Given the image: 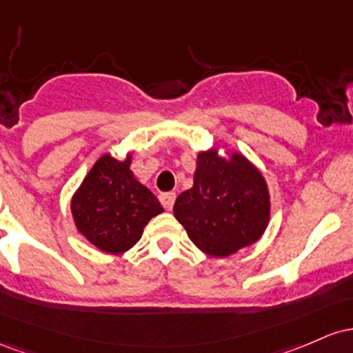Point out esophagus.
<instances>
[{"instance_id":"1","label":"esophagus","mask_w":353,"mask_h":353,"mask_svg":"<svg viewBox=\"0 0 353 353\" xmlns=\"http://www.w3.org/2000/svg\"><path fill=\"white\" fill-rule=\"evenodd\" d=\"M175 198H176V195L173 192L161 193L160 201H161V205H163V208L165 210H172L173 208V203H175Z\"/></svg>"}]
</instances>
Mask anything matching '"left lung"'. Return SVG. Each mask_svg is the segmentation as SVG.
Returning <instances> with one entry per match:
<instances>
[{"label":"left lung","instance_id":"8db88e82","mask_svg":"<svg viewBox=\"0 0 353 353\" xmlns=\"http://www.w3.org/2000/svg\"><path fill=\"white\" fill-rule=\"evenodd\" d=\"M173 213L200 250L228 256L262 236L270 196L247 158L233 153L225 160L208 150L198 155L193 187L178 195Z\"/></svg>","mask_w":353,"mask_h":353}]
</instances>
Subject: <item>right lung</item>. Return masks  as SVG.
<instances>
[{
	"label": "right lung",
	"instance_id": "right-lung-1",
	"mask_svg": "<svg viewBox=\"0 0 353 353\" xmlns=\"http://www.w3.org/2000/svg\"><path fill=\"white\" fill-rule=\"evenodd\" d=\"M74 223L94 247L106 253L132 248L150 219L163 212L157 196L130 172L125 161L103 155L71 201Z\"/></svg>",
	"mask_w": 353,
	"mask_h": 353
}]
</instances>
